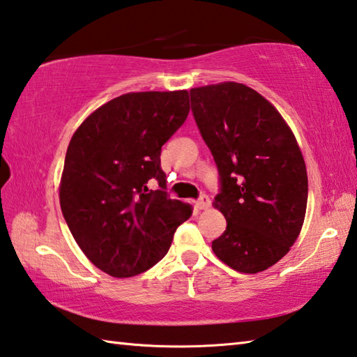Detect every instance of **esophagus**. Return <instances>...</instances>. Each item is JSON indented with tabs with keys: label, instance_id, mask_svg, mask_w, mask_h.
Returning a JSON list of instances; mask_svg holds the SVG:
<instances>
[{
	"label": "esophagus",
	"instance_id": "34e87169",
	"mask_svg": "<svg viewBox=\"0 0 357 357\" xmlns=\"http://www.w3.org/2000/svg\"><path fill=\"white\" fill-rule=\"evenodd\" d=\"M195 206L200 209V211H206L209 206H211V200H209V197L208 195H202L200 198H198V200L195 202Z\"/></svg>",
	"mask_w": 357,
	"mask_h": 357
}]
</instances>
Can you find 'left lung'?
<instances>
[{"label":"left lung","mask_w":357,"mask_h":357,"mask_svg":"<svg viewBox=\"0 0 357 357\" xmlns=\"http://www.w3.org/2000/svg\"><path fill=\"white\" fill-rule=\"evenodd\" d=\"M190 100L222 183L213 204L227 229L213 252L238 273H261L287 255L304 223L309 181L299 144L277 108L243 83L192 88Z\"/></svg>","instance_id":"8db88e82"}]
</instances>
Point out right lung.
Here are the masks:
<instances>
[{"instance_id":"obj_1","label":"right lung","mask_w":357,"mask_h":357,"mask_svg":"<svg viewBox=\"0 0 357 357\" xmlns=\"http://www.w3.org/2000/svg\"><path fill=\"white\" fill-rule=\"evenodd\" d=\"M189 93H128L78 126L66 153L59 203L96 268L124 279L165 257L192 206L167 197L160 149L189 114ZM151 178L159 191H149Z\"/></svg>"}]
</instances>
